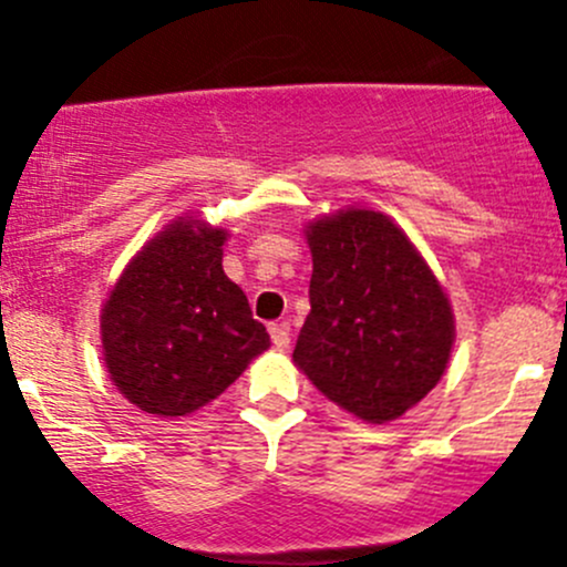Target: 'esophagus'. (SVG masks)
Instances as JSON below:
<instances>
[{
  "mask_svg": "<svg viewBox=\"0 0 567 567\" xmlns=\"http://www.w3.org/2000/svg\"><path fill=\"white\" fill-rule=\"evenodd\" d=\"M270 338H272V346L276 349H289V327L286 324H270Z\"/></svg>",
  "mask_w": 567,
  "mask_h": 567,
  "instance_id": "34e87169",
  "label": "esophagus"
}]
</instances>
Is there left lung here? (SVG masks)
I'll return each mask as SVG.
<instances>
[{"label":"left lung","instance_id":"left-lung-1","mask_svg":"<svg viewBox=\"0 0 567 567\" xmlns=\"http://www.w3.org/2000/svg\"><path fill=\"white\" fill-rule=\"evenodd\" d=\"M310 313L295 362L321 394L364 422L403 416L441 381L452 306L403 229L375 210L308 227Z\"/></svg>","mask_w":567,"mask_h":567}]
</instances>
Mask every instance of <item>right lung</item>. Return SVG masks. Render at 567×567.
Listing matches in <instances>:
<instances>
[{"mask_svg":"<svg viewBox=\"0 0 567 567\" xmlns=\"http://www.w3.org/2000/svg\"><path fill=\"white\" fill-rule=\"evenodd\" d=\"M224 229L181 218L124 270L102 308V349L140 411L186 416L216 400L270 346L246 295L224 276Z\"/></svg>","mask_w":567,"mask_h":567,"instance_id":"obj_1","label":"right lung"}]
</instances>
